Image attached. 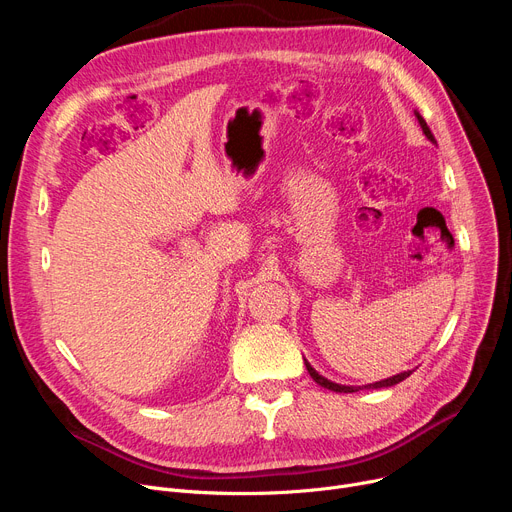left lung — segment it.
<instances>
[{
	"label": "left lung",
	"instance_id": "left-lung-1",
	"mask_svg": "<svg viewBox=\"0 0 512 512\" xmlns=\"http://www.w3.org/2000/svg\"><path fill=\"white\" fill-rule=\"evenodd\" d=\"M417 116V120H419V124H421V128H423V134L425 137L429 139V141H436L434 139V134H432V130H429V126L425 124V120L419 116V114H415ZM305 365H307V371H309V375L311 378L319 384V386H324V388H328V390H334V392H357V390H361V388H355V386H340V384H334V382H330V380H326L324 375H319L307 361H305ZM411 375V371H405V373H398V375H394V378H388V380H382V382H375V384H369L367 388H388V386H394V384H398V382H402V380H407Z\"/></svg>",
	"mask_w": 512,
	"mask_h": 512
}]
</instances>
